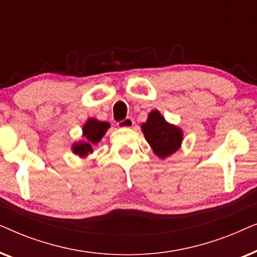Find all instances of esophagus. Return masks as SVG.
Here are the masks:
<instances>
[{
	"instance_id": "esophagus-1",
	"label": "esophagus",
	"mask_w": 257,
	"mask_h": 257,
	"mask_svg": "<svg viewBox=\"0 0 257 257\" xmlns=\"http://www.w3.org/2000/svg\"><path fill=\"white\" fill-rule=\"evenodd\" d=\"M135 125V121H133L132 118H125L124 120L118 121V127L124 128V127H132Z\"/></svg>"
}]
</instances>
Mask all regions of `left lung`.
<instances>
[{"label":"left lung","instance_id":"obj_1","mask_svg":"<svg viewBox=\"0 0 257 257\" xmlns=\"http://www.w3.org/2000/svg\"><path fill=\"white\" fill-rule=\"evenodd\" d=\"M142 130L153 152L161 159L172 156L180 149L184 138L182 130L165 120L159 111L150 112L146 122H143Z\"/></svg>","mask_w":257,"mask_h":257}]
</instances>
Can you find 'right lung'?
Returning a JSON list of instances; mask_svg holds the SVG:
<instances>
[{
	"mask_svg": "<svg viewBox=\"0 0 257 257\" xmlns=\"http://www.w3.org/2000/svg\"><path fill=\"white\" fill-rule=\"evenodd\" d=\"M108 127H110V124L106 121H100L96 118L87 119V121L83 126L84 139L73 144L72 152L80 158L92 153V147L100 142Z\"/></svg>",
	"mask_w": 257,
	"mask_h": 257,
	"instance_id": "1",
	"label": "right lung"
}]
</instances>
